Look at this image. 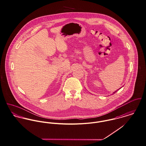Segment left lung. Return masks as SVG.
<instances>
[{"mask_svg": "<svg viewBox=\"0 0 146 146\" xmlns=\"http://www.w3.org/2000/svg\"><path fill=\"white\" fill-rule=\"evenodd\" d=\"M121 88H122V87H121ZM119 89H118V90H116V91H115V92H113V94H115V93H116V92H117V91H118V90H119Z\"/></svg>", "mask_w": 146, "mask_h": 146, "instance_id": "left-lung-1", "label": "left lung"}]
</instances>
